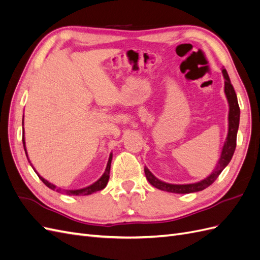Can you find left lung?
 I'll list each match as a JSON object with an SVG mask.
<instances>
[{
    "mask_svg": "<svg viewBox=\"0 0 260 260\" xmlns=\"http://www.w3.org/2000/svg\"><path fill=\"white\" fill-rule=\"evenodd\" d=\"M222 74L224 77V93L228 100V103H229V130H228V137L225 139L221 156H220L217 166L215 167L214 171H212V174H210L206 179L200 181V182L191 184H170L162 182V181L157 179L152 172L145 167L144 172L147 181L153 186L158 188V190L178 194H186L203 191L204 188L208 187L210 184L215 182V180L219 177L220 174H221V171L226 167V165L230 162L234 154L235 147H237V135L240 123V107L238 103L237 93L234 91L229 75H228L225 69H222Z\"/></svg>",
    "mask_w": 260,
    "mask_h": 260,
    "instance_id": "obj_1",
    "label": "left lung"
}]
</instances>
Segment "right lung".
Masks as SVG:
<instances>
[{
    "label": "right lung",
    "instance_id": "right-lung-1",
    "mask_svg": "<svg viewBox=\"0 0 260 260\" xmlns=\"http://www.w3.org/2000/svg\"><path fill=\"white\" fill-rule=\"evenodd\" d=\"M22 125H23V121H22ZM22 143H23V148H25V152H26V155H27V151H26V145H25V138L22 137ZM27 158H28V155H27ZM112 158H113V155L111 154L109 155V159H108V162H107V166H106V169H105V172L103 174V176H102L96 182H94L93 184L86 186V187H83V188H78V190H64V188H60V187H56V185H54L52 183H50L48 180H45L44 178H42L40 175L38 174V172L36 171V169L34 168L32 165H31V167L34 168V170L37 172L38 177L40 178V180L42 181V182L50 187L51 190H56V192L58 193H61V194H67V195H76V196H81V195H90L92 193H95L98 191H101L103 190V188L107 185V182L109 180V171H111V164H112ZM29 160V159H28ZM30 162V161H29Z\"/></svg>",
    "mask_w": 260,
    "mask_h": 260
}]
</instances>
